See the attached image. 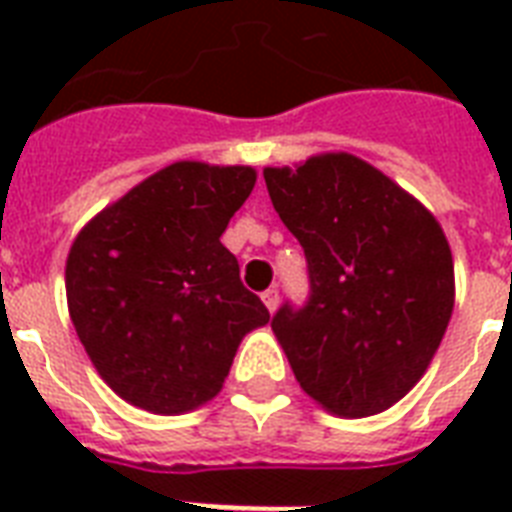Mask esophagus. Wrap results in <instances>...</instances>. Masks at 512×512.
<instances>
[{
	"label": "esophagus",
	"instance_id": "34e87169",
	"mask_svg": "<svg viewBox=\"0 0 512 512\" xmlns=\"http://www.w3.org/2000/svg\"><path fill=\"white\" fill-rule=\"evenodd\" d=\"M263 303H265V308H268V311H276V308H279V289L276 287H271V289H265L263 292Z\"/></svg>",
	"mask_w": 512,
	"mask_h": 512
}]
</instances>
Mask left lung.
Listing matches in <instances>:
<instances>
[{
    "label": "left lung",
    "instance_id": "left-lung-1",
    "mask_svg": "<svg viewBox=\"0 0 512 512\" xmlns=\"http://www.w3.org/2000/svg\"><path fill=\"white\" fill-rule=\"evenodd\" d=\"M263 177L308 260V303H284L271 321L300 388L337 417L385 412L425 374L452 319L441 225L358 156H311Z\"/></svg>",
    "mask_w": 512,
    "mask_h": 512
}]
</instances>
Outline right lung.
<instances>
[{
    "label": "right lung",
    "instance_id": "1",
    "mask_svg": "<svg viewBox=\"0 0 512 512\" xmlns=\"http://www.w3.org/2000/svg\"><path fill=\"white\" fill-rule=\"evenodd\" d=\"M255 180L252 167L175 162L98 212L71 244L76 335L132 406L180 414L207 404L244 335L271 319L220 244Z\"/></svg>",
    "mask_w": 512,
    "mask_h": 512
}]
</instances>
